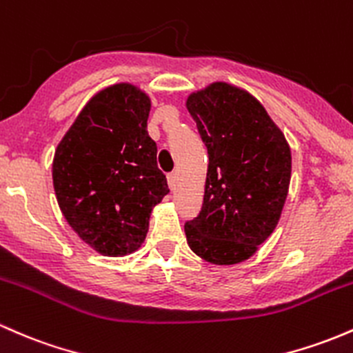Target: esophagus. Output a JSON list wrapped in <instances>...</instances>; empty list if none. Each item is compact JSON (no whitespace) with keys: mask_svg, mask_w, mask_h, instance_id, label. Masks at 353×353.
I'll return each mask as SVG.
<instances>
[{"mask_svg":"<svg viewBox=\"0 0 353 353\" xmlns=\"http://www.w3.org/2000/svg\"><path fill=\"white\" fill-rule=\"evenodd\" d=\"M176 180H178L176 173H170V175H168V185H170V188H172V190H175V188H176Z\"/></svg>","mask_w":353,"mask_h":353,"instance_id":"esophagus-1","label":"esophagus"}]
</instances>
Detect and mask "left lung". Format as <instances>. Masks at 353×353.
I'll return each mask as SVG.
<instances>
[{
	"instance_id": "left-lung-1",
	"label": "left lung",
	"mask_w": 353,
	"mask_h": 353,
	"mask_svg": "<svg viewBox=\"0 0 353 353\" xmlns=\"http://www.w3.org/2000/svg\"><path fill=\"white\" fill-rule=\"evenodd\" d=\"M205 143L200 214L185 223L190 249L219 266L242 263L278 225L291 180V150L256 97L214 82L187 99Z\"/></svg>"
}]
</instances>
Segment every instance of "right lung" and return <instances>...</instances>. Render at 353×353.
Wrapping results in <instances>:
<instances>
[{
  "instance_id": "add662e5",
  "label": "right lung",
  "mask_w": 353,
  "mask_h": 353,
  "mask_svg": "<svg viewBox=\"0 0 353 353\" xmlns=\"http://www.w3.org/2000/svg\"><path fill=\"white\" fill-rule=\"evenodd\" d=\"M151 101L114 84L92 97L55 150L52 178L63 217L102 256H126L146 239L153 207L168 193L148 134Z\"/></svg>"
}]
</instances>
